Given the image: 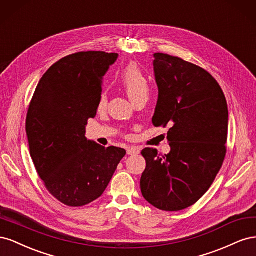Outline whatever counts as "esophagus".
<instances>
[{"mask_svg": "<svg viewBox=\"0 0 256 256\" xmlns=\"http://www.w3.org/2000/svg\"><path fill=\"white\" fill-rule=\"evenodd\" d=\"M138 152H140V150H138V147H134V146L129 147V148L127 150V154H136Z\"/></svg>", "mask_w": 256, "mask_h": 256, "instance_id": "esophagus-1", "label": "esophagus"}]
</instances>
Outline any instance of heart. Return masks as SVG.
I'll return each instance as SVG.
<instances>
[{"mask_svg":"<svg viewBox=\"0 0 256 256\" xmlns=\"http://www.w3.org/2000/svg\"><path fill=\"white\" fill-rule=\"evenodd\" d=\"M120 83L126 90L128 96L134 104L146 100L150 94V83L140 67L136 64H129L120 74ZM108 104L106 90L100 92L98 98V110H104Z\"/></svg>","mask_w":256,"mask_h":256,"instance_id":"obj_1","label":"heart"}]
</instances>
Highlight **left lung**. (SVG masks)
I'll return each mask as SVG.
<instances>
[{
    "mask_svg": "<svg viewBox=\"0 0 256 256\" xmlns=\"http://www.w3.org/2000/svg\"><path fill=\"white\" fill-rule=\"evenodd\" d=\"M159 90L154 127L171 128V152L144 148L141 177L144 198L161 210L196 204L210 188L226 154L228 110L219 83L205 69L164 53H154Z\"/></svg>",
    "mask_w": 256,
    "mask_h": 256,
    "instance_id": "obj_1",
    "label": "left lung"
}]
</instances>
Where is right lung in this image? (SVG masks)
Masks as SVG:
<instances>
[{"instance_id":"right-lung-1","label":"right lung","mask_w":256,"mask_h":256,"mask_svg":"<svg viewBox=\"0 0 256 256\" xmlns=\"http://www.w3.org/2000/svg\"><path fill=\"white\" fill-rule=\"evenodd\" d=\"M118 53L78 52L53 64L30 100L26 120L30 154L50 194L80 207L102 196L126 150L85 138L97 113L102 79Z\"/></svg>"}]
</instances>
